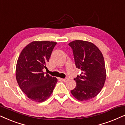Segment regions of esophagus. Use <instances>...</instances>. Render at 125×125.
I'll use <instances>...</instances> for the list:
<instances>
[{
  "label": "esophagus",
  "mask_w": 125,
  "mask_h": 125,
  "mask_svg": "<svg viewBox=\"0 0 125 125\" xmlns=\"http://www.w3.org/2000/svg\"><path fill=\"white\" fill-rule=\"evenodd\" d=\"M62 81H63L64 82H67L68 81H69V79L68 78H64V79H61Z\"/></svg>",
  "instance_id": "esophagus-1"
}]
</instances>
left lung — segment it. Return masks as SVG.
<instances>
[{
    "label": "left lung",
    "mask_w": 125,
    "mask_h": 125,
    "mask_svg": "<svg viewBox=\"0 0 125 125\" xmlns=\"http://www.w3.org/2000/svg\"><path fill=\"white\" fill-rule=\"evenodd\" d=\"M69 45L73 49L76 67L82 71L74 79L76 85L71 93L78 100H89L99 94L105 82L104 56L98 48L89 42L76 40Z\"/></svg>",
    "instance_id": "1"
}]
</instances>
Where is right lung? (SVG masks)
I'll return each mask as SVG.
<instances>
[{"instance_id": "1", "label": "right lung", "mask_w": 125, "mask_h": 125, "mask_svg": "<svg viewBox=\"0 0 125 125\" xmlns=\"http://www.w3.org/2000/svg\"><path fill=\"white\" fill-rule=\"evenodd\" d=\"M56 42L34 41L25 47L18 58L16 78L20 88L29 98L42 102L52 94L58 79L49 74L47 69L51 53Z\"/></svg>"}]
</instances>
